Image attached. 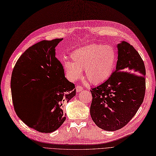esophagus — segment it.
I'll return each mask as SVG.
<instances>
[{"mask_svg":"<svg viewBox=\"0 0 156 156\" xmlns=\"http://www.w3.org/2000/svg\"><path fill=\"white\" fill-rule=\"evenodd\" d=\"M83 90V88L81 87V86H80V85H77V87H76V91L77 92H80V91H82Z\"/></svg>","mask_w":156,"mask_h":156,"instance_id":"1","label":"esophagus"}]
</instances>
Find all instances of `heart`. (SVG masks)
I'll use <instances>...</instances> for the list:
<instances>
[{"label":"heart","instance_id":"1","mask_svg":"<svg viewBox=\"0 0 156 156\" xmlns=\"http://www.w3.org/2000/svg\"><path fill=\"white\" fill-rule=\"evenodd\" d=\"M71 59L63 61V67L69 80L74 81L84 70L88 81L98 84L108 79L114 72L117 53L109 45L92 44L79 48L71 53Z\"/></svg>","mask_w":156,"mask_h":156}]
</instances>
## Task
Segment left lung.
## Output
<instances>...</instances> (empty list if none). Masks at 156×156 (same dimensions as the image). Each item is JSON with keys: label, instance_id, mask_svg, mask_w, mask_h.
<instances>
[{"label": "left lung", "instance_id": "1", "mask_svg": "<svg viewBox=\"0 0 156 156\" xmlns=\"http://www.w3.org/2000/svg\"><path fill=\"white\" fill-rule=\"evenodd\" d=\"M116 69L105 82L91 88L90 115L101 129L115 131L136 115L145 94V67L140 55L123 41L117 45Z\"/></svg>", "mask_w": 156, "mask_h": 156}]
</instances>
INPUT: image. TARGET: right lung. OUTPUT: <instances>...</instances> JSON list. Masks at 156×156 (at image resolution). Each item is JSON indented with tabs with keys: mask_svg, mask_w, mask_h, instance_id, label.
<instances>
[{
	"mask_svg": "<svg viewBox=\"0 0 156 156\" xmlns=\"http://www.w3.org/2000/svg\"><path fill=\"white\" fill-rule=\"evenodd\" d=\"M62 39L43 40L27 49L13 68L11 89L16 114L26 125L42 133L58 129L66 120L63 107L76 94L64 76L55 48ZM27 90H36L27 96Z\"/></svg>",
	"mask_w": 156,
	"mask_h": 156,
	"instance_id": "obj_1",
	"label": "right lung"
}]
</instances>
